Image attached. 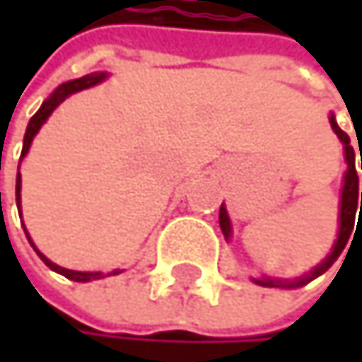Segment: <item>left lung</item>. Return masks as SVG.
I'll list each match as a JSON object with an SVG mask.
<instances>
[{"label":"left lung","instance_id":"8db88e82","mask_svg":"<svg viewBox=\"0 0 362 362\" xmlns=\"http://www.w3.org/2000/svg\"><path fill=\"white\" fill-rule=\"evenodd\" d=\"M330 126L334 130V134L339 136V141L343 143V151H345V163H347V171L343 175V191H341V213H339V234H337V241L332 245V252L326 256V260L322 265H317L310 274L302 276V278H296V280H282V278H272V276H262V278H254L256 284L260 286H269V288H296V286H304L306 282L315 280L317 276H322L332 262L339 258V254L343 252V247L347 245V241L352 239V232H354V219H356V211H358V219L362 215V193L358 197V173H356V165H354V149L350 145V136H347L334 121V115H330ZM361 163H362V151H361ZM362 169V167H361ZM219 226H221V232L228 239L232 234V226H230V217H228V211L226 206L221 204L219 208ZM358 230V228H356ZM356 236V232H354Z\"/></svg>","mask_w":362,"mask_h":362}]
</instances>
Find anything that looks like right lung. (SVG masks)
Here are the masks:
<instances>
[{
    "label": "right lung",
    "instance_id": "right-lung-1",
    "mask_svg": "<svg viewBox=\"0 0 362 362\" xmlns=\"http://www.w3.org/2000/svg\"><path fill=\"white\" fill-rule=\"evenodd\" d=\"M108 78V74H88V76H84V78H78V80H71V82H64V84H60L47 100L43 102V106H40L38 110H36V115L30 119V123H28V130H25V136H23V149H21V160L25 158V154L30 151V145H32V139L36 136V132L40 130V126L47 121V117L66 100L69 95H74V93H78V90H84V88H90V86H95V84H100V82H104ZM17 208L21 211V173L17 171ZM25 236H28V241H30V245L34 247V252L38 254V258L45 262V265L52 269V272H56V274H62L64 278H69V280H74V282H90V280H102V278H106V276H117V274H121L119 269H115V272H110V274H102V272H74V269H64V267H60V265H56V262H52L45 254H40L38 250H36V245L32 243V239H30V234H28V230H25Z\"/></svg>",
    "mask_w": 362,
    "mask_h": 362
}]
</instances>
